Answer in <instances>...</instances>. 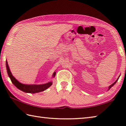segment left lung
<instances>
[{
    "label": "left lung",
    "mask_w": 126,
    "mask_h": 126,
    "mask_svg": "<svg viewBox=\"0 0 126 126\" xmlns=\"http://www.w3.org/2000/svg\"><path fill=\"white\" fill-rule=\"evenodd\" d=\"M120 76H119V77H118V78H117V79L116 80V81H115V82H114L113 83V84H111L110 85H109V87H108V90H109V89H110V88H111L112 87H113V85H114L115 84V83H116L117 82V81H118V79H119V77H120Z\"/></svg>",
    "instance_id": "1"
}]
</instances>
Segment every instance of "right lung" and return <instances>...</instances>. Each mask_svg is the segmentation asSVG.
<instances>
[{
	"mask_svg": "<svg viewBox=\"0 0 126 126\" xmlns=\"http://www.w3.org/2000/svg\"><path fill=\"white\" fill-rule=\"evenodd\" d=\"M6 69H7L8 75H9V77L10 78V79L12 83L18 88V89L23 91V92H25L26 93H31V94L39 93L47 89V88H49L52 84V82L51 81L45 84H23L22 83L19 82L18 80L17 79H16L15 77L12 75L11 72L10 70L7 60L6 61ZM55 75H56V72L55 71L53 74L52 77H55Z\"/></svg>",
	"mask_w": 126,
	"mask_h": 126,
	"instance_id": "1",
	"label": "right lung"
}]
</instances>
